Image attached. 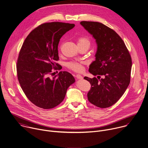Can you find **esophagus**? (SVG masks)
<instances>
[{
  "label": "esophagus",
  "instance_id": "1",
  "mask_svg": "<svg viewBox=\"0 0 148 148\" xmlns=\"http://www.w3.org/2000/svg\"><path fill=\"white\" fill-rule=\"evenodd\" d=\"M75 77L77 79H82L83 78L82 76L80 74H77V75H75Z\"/></svg>",
  "mask_w": 148,
  "mask_h": 148
}]
</instances>
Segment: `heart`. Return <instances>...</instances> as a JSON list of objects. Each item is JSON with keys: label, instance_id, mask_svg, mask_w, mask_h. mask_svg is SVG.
Masks as SVG:
<instances>
[{"label": "heart", "instance_id": "obj_1", "mask_svg": "<svg viewBox=\"0 0 148 148\" xmlns=\"http://www.w3.org/2000/svg\"><path fill=\"white\" fill-rule=\"evenodd\" d=\"M78 46L79 45H87L88 47L90 45V41L88 37L85 36H79L77 39ZM84 62H77V61H70L67 62L66 64L67 69L73 70L75 72H81L83 69Z\"/></svg>", "mask_w": 148, "mask_h": 148}]
</instances>
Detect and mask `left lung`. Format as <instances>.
I'll use <instances>...</instances> for the list:
<instances>
[{"label":"left lung","instance_id":"left-lung-1","mask_svg":"<svg viewBox=\"0 0 148 148\" xmlns=\"http://www.w3.org/2000/svg\"><path fill=\"white\" fill-rule=\"evenodd\" d=\"M80 24L93 35L97 45L96 60L90 65L89 71L98 75V79L84 77L91 85L88 99L98 108L110 107L120 99L130 84L131 55L121 38L112 28L98 22L83 21Z\"/></svg>","mask_w":148,"mask_h":148}]
</instances>
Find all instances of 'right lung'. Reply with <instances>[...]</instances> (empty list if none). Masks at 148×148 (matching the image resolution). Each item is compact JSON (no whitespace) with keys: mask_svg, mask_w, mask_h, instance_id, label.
<instances>
[{"mask_svg":"<svg viewBox=\"0 0 148 148\" xmlns=\"http://www.w3.org/2000/svg\"><path fill=\"white\" fill-rule=\"evenodd\" d=\"M74 26L61 22L42 24L29 34L21 46L16 66L18 80L29 101L40 108L50 109L60 104L75 82L67 71L50 78L53 70L62 68L56 63L60 39Z\"/></svg>","mask_w":148,"mask_h":148,"instance_id":"right-lung-1","label":"right lung"}]
</instances>
